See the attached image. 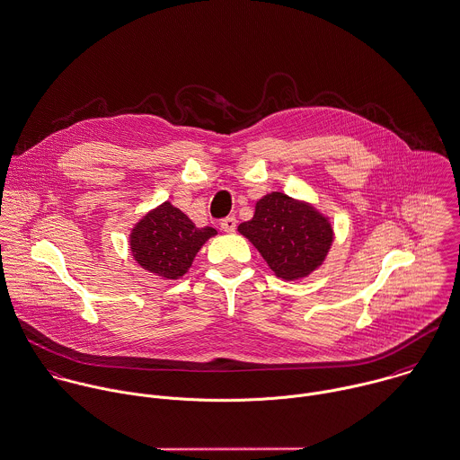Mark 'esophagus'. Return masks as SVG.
I'll list each match as a JSON object with an SVG mask.
<instances>
[{
	"label": "esophagus",
	"instance_id": "obj_1",
	"mask_svg": "<svg viewBox=\"0 0 460 460\" xmlns=\"http://www.w3.org/2000/svg\"><path fill=\"white\" fill-rule=\"evenodd\" d=\"M221 228H223V232H228V234L235 232V228H237V219H235L234 216L225 217V219L221 221Z\"/></svg>",
	"mask_w": 460,
	"mask_h": 460
}]
</instances>
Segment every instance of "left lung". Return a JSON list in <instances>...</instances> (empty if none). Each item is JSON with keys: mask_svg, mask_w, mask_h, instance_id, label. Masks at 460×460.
<instances>
[{"mask_svg": "<svg viewBox=\"0 0 460 460\" xmlns=\"http://www.w3.org/2000/svg\"><path fill=\"white\" fill-rule=\"evenodd\" d=\"M239 232L253 243L275 275L286 280L304 279L319 268L333 241L324 216L284 192L259 199L253 219L241 223Z\"/></svg>", "mask_w": 460, "mask_h": 460, "instance_id": "left-lung-1", "label": "left lung"}]
</instances>
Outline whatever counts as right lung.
<instances>
[{"mask_svg":"<svg viewBox=\"0 0 460 460\" xmlns=\"http://www.w3.org/2000/svg\"><path fill=\"white\" fill-rule=\"evenodd\" d=\"M212 235H216L214 228H198L180 208L165 201L134 226L130 248L146 271L176 280L187 273L196 253Z\"/></svg>","mask_w":460,"mask_h":460,"instance_id":"add662e5","label":"right lung"}]
</instances>
